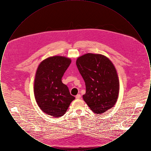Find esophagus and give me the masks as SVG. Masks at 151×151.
<instances>
[{"instance_id":"obj_1","label":"esophagus","mask_w":151,"mask_h":151,"mask_svg":"<svg viewBox=\"0 0 151 151\" xmlns=\"http://www.w3.org/2000/svg\"><path fill=\"white\" fill-rule=\"evenodd\" d=\"M75 97H76V99H80V97H81V95L80 94H77Z\"/></svg>"}]
</instances>
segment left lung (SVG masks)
<instances>
[{"label": "left lung", "mask_w": 151, "mask_h": 151, "mask_svg": "<svg viewBox=\"0 0 151 151\" xmlns=\"http://www.w3.org/2000/svg\"><path fill=\"white\" fill-rule=\"evenodd\" d=\"M76 63L86 83L83 98L91 110L102 114L113 108L118 100L119 81L111 61L103 55L88 53Z\"/></svg>", "instance_id": "obj_1"}]
</instances>
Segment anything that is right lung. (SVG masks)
Masks as SVG:
<instances>
[{"mask_svg": "<svg viewBox=\"0 0 151 151\" xmlns=\"http://www.w3.org/2000/svg\"><path fill=\"white\" fill-rule=\"evenodd\" d=\"M71 63L68 58L50 57L40 63L36 71L34 94L37 104L45 113L55 118L64 115L75 99L62 82Z\"/></svg>", "mask_w": 151, "mask_h": 151, "instance_id": "1", "label": "right lung"}]
</instances>
